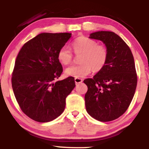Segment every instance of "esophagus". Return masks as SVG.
<instances>
[{
	"label": "esophagus",
	"instance_id": "34e87169",
	"mask_svg": "<svg viewBox=\"0 0 149 149\" xmlns=\"http://www.w3.org/2000/svg\"><path fill=\"white\" fill-rule=\"evenodd\" d=\"M74 81H75V83H76V84H79V83H81L83 82V79H79V78H75Z\"/></svg>",
	"mask_w": 149,
	"mask_h": 149
}]
</instances>
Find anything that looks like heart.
<instances>
[{"label":"heart","mask_w":149,"mask_h":149,"mask_svg":"<svg viewBox=\"0 0 149 149\" xmlns=\"http://www.w3.org/2000/svg\"><path fill=\"white\" fill-rule=\"evenodd\" d=\"M72 47L75 54L81 55V64L68 67L65 70L68 76L83 78L92 70L98 72L102 70L107 64L109 58L107 48L97 44L95 40L87 36H79L72 42ZM58 59L61 64L68 65L72 62L73 55L68 48L63 47L58 51Z\"/></svg>","instance_id":"b5f03b06"}]
</instances>
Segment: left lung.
I'll return each instance as SVG.
<instances>
[{"label": "left lung", "mask_w": 149, "mask_h": 149, "mask_svg": "<svg viewBox=\"0 0 149 149\" xmlns=\"http://www.w3.org/2000/svg\"><path fill=\"white\" fill-rule=\"evenodd\" d=\"M89 38L102 41L109 58L107 64L87 85L85 107L91 117L107 122L121 116L129 107L137 85L135 63L129 46L115 32H95Z\"/></svg>", "instance_id": "8db88e82"}]
</instances>
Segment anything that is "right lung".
Returning a JSON list of instances; mask_svg holds the SVG:
<instances>
[{
  "label": "right lung",
  "instance_id": "add662e5",
  "mask_svg": "<svg viewBox=\"0 0 149 149\" xmlns=\"http://www.w3.org/2000/svg\"><path fill=\"white\" fill-rule=\"evenodd\" d=\"M71 34L41 33L24 45L15 62L11 84L23 113L37 122H49L63 113L75 87L72 77L56 81L63 72L58 52Z\"/></svg>",
  "mask_w": 149,
  "mask_h": 149
}]
</instances>
